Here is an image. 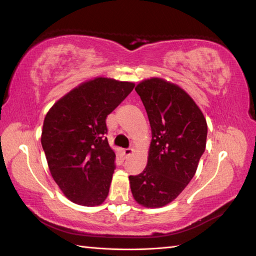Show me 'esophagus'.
<instances>
[{
	"instance_id": "34e87169",
	"label": "esophagus",
	"mask_w": 256,
	"mask_h": 256,
	"mask_svg": "<svg viewBox=\"0 0 256 256\" xmlns=\"http://www.w3.org/2000/svg\"><path fill=\"white\" fill-rule=\"evenodd\" d=\"M133 153V150L131 148H124L123 150V156H124V158H128L130 156H131Z\"/></svg>"
}]
</instances>
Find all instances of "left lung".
Here are the masks:
<instances>
[{
	"label": "left lung",
	"instance_id": "1",
	"mask_svg": "<svg viewBox=\"0 0 256 256\" xmlns=\"http://www.w3.org/2000/svg\"><path fill=\"white\" fill-rule=\"evenodd\" d=\"M136 90L146 110L152 141L146 169L130 176V184L140 205L162 207L196 174L206 148L207 123L192 97L174 84L151 78Z\"/></svg>",
	"mask_w": 256,
	"mask_h": 256
}]
</instances>
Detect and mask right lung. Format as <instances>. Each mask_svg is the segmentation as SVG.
Segmentation results:
<instances>
[{
    "instance_id": "add662e5",
    "label": "right lung",
    "mask_w": 256,
    "mask_h": 256,
    "mask_svg": "<svg viewBox=\"0 0 256 256\" xmlns=\"http://www.w3.org/2000/svg\"><path fill=\"white\" fill-rule=\"evenodd\" d=\"M134 84L95 78L56 103L44 118L41 144L51 176L68 199L98 206L108 197L115 153L106 118L133 90Z\"/></svg>"
}]
</instances>
